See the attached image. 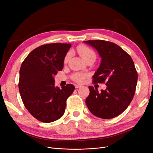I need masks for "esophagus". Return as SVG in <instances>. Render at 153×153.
Returning <instances> with one entry per match:
<instances>
[{
  "instance_id": "obj_1",
  "label": "esophagus",
  "mask_w": 153,
  "mask_h": 153,
  "mask_svg": "<svg viewBox=\"0 0 153 153\" xmlns=\"http://www.w3.org/2000/svg\"><path fill=\"white\" fill-rule=\"evenodd\" d=\"M80 87H82V85H75V89H79V88H80Z\"/></svg>"
}]
</instances>
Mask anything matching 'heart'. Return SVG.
<instances>
[{"instance_id": "1", "label": "heart", "mask_w": 153, "mask_h": 153, "mask_svg": "<svg viewBox=\"0 0 153 153\" xmlns=\"http://www.w3.org/2000/svg\"><path fill=\"white\" fill-rule=\"evenodd\" d=\"M76 50L78 53L80 54V56L82 57V59L86 61L87 59L94 57L96 59V53L93 50L91 49L90 48L86 47L85 45H80L79 47H78L76 48ZM69 59V55L67 54L64 59V63L66 64L68 61ZM87 75L86 73L77 72L73 73L71 75V79L78 83H82L84 80L85 78L87 77Z\"/></svg>"}]
</instances>
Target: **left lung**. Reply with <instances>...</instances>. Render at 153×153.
Listing matches in <instances>:
<instances>
[{
	"label": "left lung",
	"instance_id": "1",
	"mask_svg": "<svg viewBox=\"0 0 153 153\" xmlns=\"http://www.w3.org/2000/svg\"><path fill=\"white\" fill-rule=\"evenodd\" d=\"M101 58L92 82L105 83L101 92L89 86L85 103L90 112L102 119H112L126 110L135 94L138 74L131 57L117 45L104 40H89Z\"/></svg>",
	"mask_w": 153,
	"mask_h": 153
}]
</instances>
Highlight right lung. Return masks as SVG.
I'll list each match as a JSON object with an SVG mask.
<instances>
[{"label":"right lung","mask_w":153,"mask_h":153,"mask_svg":"<svg viewBox=\"0 0 153 153\" xmlns=\"http://www.w3.org/2000/svg\"><path fill=\"white\" fill-rule=\"evenodd\" d=\"M71 45L51 43L35 48L23 61L18 88L29 113L38 121L52 123L65 112L66 100L75 90L67 84L55 87L53 76L64 66V59Z\"/></svg>","instance_id":"obj_1"}]
</instances>
